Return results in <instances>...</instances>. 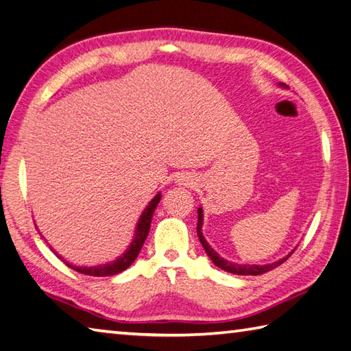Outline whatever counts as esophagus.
<instances>
[{
  "instance_id": "esophagus-1",
  "label": "esophagus",
  "mask_w": 351,
  "mask_h": 351,
  "mask_svg": "<svg viewBox=\"0 0 351 351\" xmlns=\"http://www.w3.org/2000/svg\"><path fill=\"white\" fill-rule=\"evenodd\" d=\"M193 181H194L193 176H185V175H182L181 178H179L178 182H181V185H193V184H194Z\"/></svg>"
}]
</instances>
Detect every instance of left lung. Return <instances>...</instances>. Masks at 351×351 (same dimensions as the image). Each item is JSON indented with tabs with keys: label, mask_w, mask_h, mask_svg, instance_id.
<instances>
[{
	"label": "left lung",
	"mask_w": 351,
	"mask_h": 351,
	"mask_svg": "<svg viewBox=\"0 0 351 351\" xmlns=\"http://www.w3.org/2000/svg\"><path fill=\"white\" fill-rule=\"evenodd\" d=\"M278 85L282 86V88H287V85H284L281 82ZM202 226H203V210H202V208H199L197 209V236H199V241L203 245V248H205L209 258L213 260V263L215 266H218L219 269H223V271L229 272V274H234V275H262L265 272L272 271V269H275L276 266H280L281 263L286 262V260L293 254V251H295V250H293L290 254L280 258L278 262H274V263H269V265H238V263L229 262V260H224L223 257L218 256V252H215V250H213V247H210L209 243L206 242L205 236H203Z\"/></svg>",
	"instance_id": "obj_1"
}]
</instances>
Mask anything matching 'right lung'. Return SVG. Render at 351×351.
Returning a JSON list of instances; mask_svg holds the SVG:
<instances>
[{
  "label": "right lung",
  "mask_w": 351,
  "mask_h": 351,
  "mask_svg": "<svg viewBox=\"0 0 351 351\" xmlns=\"http://www.w3.org/2000/svg\"><path fill=\"white\" fill-rule=\"evenodd\" d=\"M160 199H161V194L158 193L156 197H154L148 203V206L145 208V210L142 213L141 218H138V221L136 224V230H134V236H133L132 243H130L128 248L124 251V254H121L117 260H113V262L106 263V265H99V266H76V265H71L69 262H65V260L60 254H56V252H55V254L58 256L60 258H62L64 263L67 265L69 267L75 269L76 272L84 274V275L110 276V275H117L122 271H125L128 266H132V263L134 262L136 257L138 256V252H141V250L143 247V242L146 239V236H148V233H149L154 210H156L157 205L160 203Z\"/></svg>",
  "instance_id": "obj_1"
}]
</instances>
